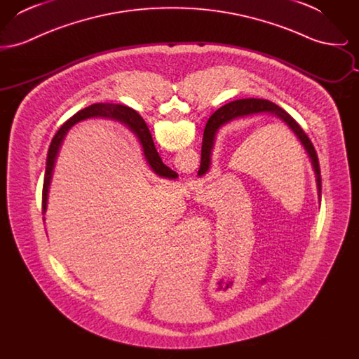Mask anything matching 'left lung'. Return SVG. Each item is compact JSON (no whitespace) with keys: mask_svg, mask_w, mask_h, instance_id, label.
<instances>
[{"mask_svg":"<svg viewBox=\"0 0 359 359\" xmlns=\"http://www.w3.org/2000/svg\"><path fill=\"white\" fill-rule=\"evenodd\" d=\"M256 114H271V116L277 117L278 120L285 122V125H288V128L294 133V136L299 138V141L302 142V145L304 147V149L307 152L308 157L311 160V164H312V168L315 172L318 196H319V202H320V194H322L320 168H319L318 156H316L315 148H313L311 140L304 133V130L300 128V125L293 120L284 109H281L276 103L265 101V100L250 98V100H239V101L227 103V104L222 106L221 109H218L210 117V120L207 121V123H205V133H203L202 158H201V168L198 171V175L202 176L210 170L217 135H218V132H219V129L222 128L223 125H226V123H229L233 120H237V118H243V117L256 116Z\"/></svg>","mask_w":359,"mask_h":359,"instance_id":"1","label":"left lung"}]
</instances>
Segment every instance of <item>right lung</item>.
Here are the masks:
<instances>
[{
	"mask_svg": "<svg viewBox=\"0 0 359 359\" xmlns=\"http://www.w3.org/2000/svg\"><path fill=\"white\" fill-rule=\"evenodd\" d=\"M94 117H101V118H110V120L120 121L122 125H125L135 136L137 137L142 154L145 156V160L151 170L164 177V179H176L177 173L171 171L163 161L161 157L157 154L156 147L154 144L152 135L142 120V117L135 111L133 109L123 106V104H116V103H94L86 109L79 110L76 114H74L53 137L51 147L48 151V157H47V167H46V176H44V184H43V203H41V212L46 215L47 211V203H48V192H50V186H51L52 175H53V168L56 164V158L59 151L62 148V144L65 138L67 136L69 129L81 122V121L87 120V118H94ZM43 221H46V217H43Z\"/></svg>",
	"mask_w": 359,
	"mask_h": 359,
	"instance_id": "add662e5",
	"label": "right lung"
}]
</instances>
